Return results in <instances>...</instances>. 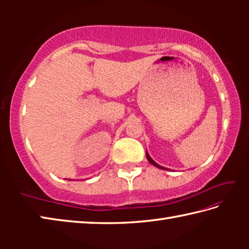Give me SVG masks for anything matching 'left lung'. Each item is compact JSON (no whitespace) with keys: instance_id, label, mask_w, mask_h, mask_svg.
Listing matches in <instances>:
<instances>
[{"instance_id":"8db88e82","label":"left lung","mask_w":249,"mask_h":249,"mask_svg":"<svg viewBox=\"0 0 249 249\" xmlns=\"http://www.w3.org/2000/svg\"><path fill=\"white\" fill-rule=\"evenodd\" d=\"M146 157H147V159H148V161H149L150 163H153V165H154V166H156V167H158V168H160V169H165V168H163V167H161V166H159V165H157V163H156V162L154 161V160L150 158V156L148 155V153H146ZM166 170H167V169H166Z\"/></svg>"}]
</instances>
